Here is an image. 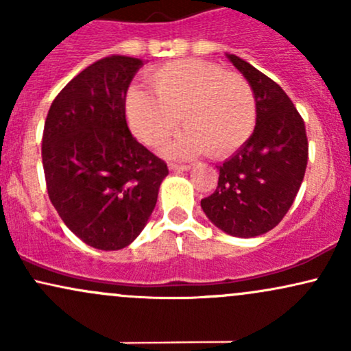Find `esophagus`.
Wrapping results in <instances>:
<instances>
[{
  "label": "esophagus",
  "mask_w": 351,
  "mask_h": 351,
  "mask_svg": "<svg viewBox=\"0 0 351 351\" xmlns=\"http://www.w3.org/2000/svg\"><path fill=\"white\" fill-rule=\"evenodd\" d=\"M168 167H170V170H173V171H188V170H191V165L170 163V165H168Z\"/></svg>",
  "instance_id": "1"
}]
</instances>
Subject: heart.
Masks as SVG:
<instances>
[{"instance_id":"heart-1","label":"heart","mask_w":351,"mask_h":351,"mask_svg":"<svg viewBox=\"0 0 351 351\" xmlns=\"http://www.w3.org/2000/svg\"><path fill=\"white\" fill-rule=\"evenodd\" d=\"M153 95L130 88L125 114L132 132L148 147H158L178 127L186 130L167 152L193 156L201 152L224 158L239 150L256 127L252 87L243 75L198 59L176 60L148 74Z\"/></svg>"}]
</instances>
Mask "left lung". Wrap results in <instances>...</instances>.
<instances>
[{
    "label": "left lung",
    "instance_id": "1",
    "mask_svg": "<svg viewBox=\"0 0 351 351\" xmlns=\"http://www.w3.org/2000/svg\"><path fill=\"white\" fill-rule=\"evenodd\" d=\"M232 66L251 84L257 119L252 135L217 167L216 191L201 199L211 223L236 237L271 231L287 215L308 160L305 123L279 84L234 54Z\"/></svg>",
    "mask_w": 351,
    "mask_h": 351
}]
</instances>
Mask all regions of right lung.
<instances>
[{"instance_id": "1", "label": "right lung", "mask_w": 351, "mask_h": 351, "mask_svg": "<svg viewBox=\"0 0 351 351\" xmlns=\"http://www.w3.org/2000/svg\"><path fill=\"white\" fill-rule=\"evenodd\" d=\"M142 59L110 56L59 92L47 112L43 167L47 195L79 239L117 251L142 232L168 167L130 134L128 86Z\"/></svg>"}]
</instances>
